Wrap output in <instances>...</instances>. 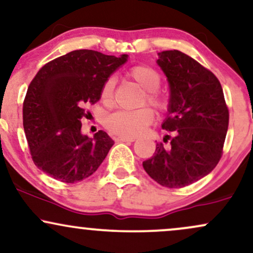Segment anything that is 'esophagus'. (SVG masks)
I'll return each mask as SVG.
<instances>
[{"label": "esophagus", "mask_w": 253, "mask_h": 253, "mask_svg": "<svg viewBox=\"0 0 253 253\" xmlns=\"http://www.w3.org/2000/svg\"><path fill=\"white\" fill-rule=\"evenodd\" d=\"M118 141H134L135 138H133V136H118L117 138Z\"/></svg>", "instance_id": "esophagus-1"}]
</instances>
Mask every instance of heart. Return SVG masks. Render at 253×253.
<instances>
[{
    "label": "heart",
    "instance_id": "1",
    "mask_svg": "<svg viewBox=\"0 0 253 253\" xmlns=\"http://www.w3.org/2000/svg\"><path fill=\"white\" fill-rule=\"evenodd\" d=\"M127 77L138 84L145 91L144 102L157 110H164L168 106L167 98L158 88L161 85V76L155 69L149 65H135L127 71ZM115 80L108 77L101 86L100 98L103 104L109 106L113 102L114 96ZM155 120V113L152 109L140 108L132 112L119 110L107 117L104 126L110 133L121 136H136L145 132Z\"/></svg>",
    "mask_w": 253,
    "mask_h": 253
}]
</instances>
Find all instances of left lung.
I'll return each instance as SVG.
<instances>
[{
	"label": "left lung",
	"mask_w": 253,
	"mask_h": 253,
	"mask_svg": "<svg viewBox=\"0 0 253 253\" xmlns=\"http://www.w3.org/2000/svg\"><path fill=\"white\" fill-rule=\"evenodd\" d=\"M170 86L168 118L162 128L173 133L157 143L143 162L151 178L167 188H183L207 176L222 156L228 108L215 75L181 51L158 53Z\"/></svg>",
	"instance_id": "left-lung-1"
}]
</instances>
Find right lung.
<instances>
[{
	"mask_svg": "<svg viewBox=\"0 0 253 253\" xmlns=\"http://www.w3.org/2000/svg\"><path fill=\"white\" fill-rule=\"evenodd\" d=\"M127 54L106 56L76 50L42 66L24 101V129L32 159L40 170L64 183L83 181L98 169L114 141L103 130L94 138L81 132L86 104L100 100L101 86Z\"/></svg>",
	"mask_w": 253,
	"mask_h": 253,
	"instance_id": "obj_1",
	"label": "right lung"
}]
</instances>
